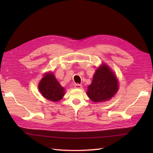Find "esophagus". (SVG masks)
Masks as SVG:
<instances>
[{
    "label": "esophagus",
    "instance_id": "34e87169",
    "mask_svg": "<svg viewBox=\"0 0 153 153\" xmlns=\"http://www.w3.org/2000/svg\"><path fill=\"white\" fill-rule=\"evenodd\" d=\"M74 87H75V88H76V89H81L82 87V85H81V84L77 83V84H75Z\"/></svg>",
    "mask_w": 153,
    "mask_h": 153
}]
</instances>
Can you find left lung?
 I'll return each mask as SVG.
<instances>
[{"label": "left lung", "mask_w": 153, "mask_h": 153, "mask_svg": "<svg viewBox=\"0 0 153 153\" xmlns=\"http://www.w3.org/2000/svg\"><path fill=\"white\" fill-rule=\"evenodd\" d=\"M118 89V82L115 74L104 63L96 70L87 94L93 102H105L112 99Z\"/></svg>", "instance_id": "1"}]
</instances>
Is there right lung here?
Returning <instances> with one entry per match:
<instances>
[{
  "label": "right lung",
  "instance_id": "obj_1",
  "mask_svg": "<svg viewBox=\"0 0 153 153\" xmlns=\"http://www.w3.org/2000/svg\"><path fill=\"white\" fill-rule=\"evenodd\" d=\"M38 88L42 96L51 101L57 102L64 96V88L60 85L53 72L45 74L39 83Z\"/></svg>",
  "mask_w": 153,
  "mask_h": 153
}]
</instances>
